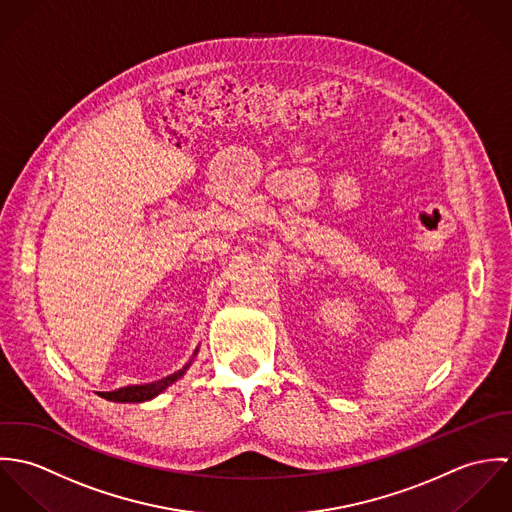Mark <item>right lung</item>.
I'll return each mask as SVG.
<instances>
[{"instance_id":"1","label":"right lung","mask_w":512,"mask_h":512,"mask_svg":"<svg viewBox=\"0 0 512 512\" xmlns=\"http://www.w3.org/2000/svg\"><path fill=\"white\" fill-rule=\"evenodd\" d=\"M187 368H189V365L183 366L181 370L173 372L171 376L161 378V380L151 382V384L124 386V388H118V390H112V392H100V396L106 398V400H112V402H146V400H151L153 396H157L159 392H163V390H165L169 384H173L177 378H181Z\"/></svg>"}]
</instances>
